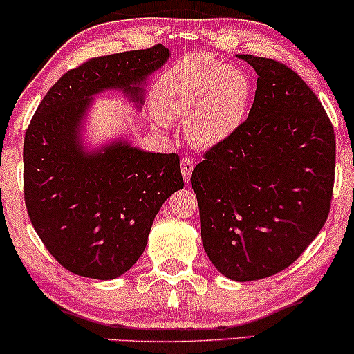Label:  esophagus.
<instances>
[{"mask_svg":"<svg viewBox=\"0 0 354 354\" xmlns=\"http://www.w3.org/2000/svg\"><path fill=\"white\" fill-rule=\"evenodd\" d=\"M193 168H194V163L191 158H188V156L181 158V174H183V180H185V183H189Z\"/></svg>","mask_w":354,"mask_h":354,"instance_id":"obj_1","label":"esophagus"}]
</instances>
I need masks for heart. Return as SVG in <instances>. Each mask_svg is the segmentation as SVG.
I'll return each instance as SVG.
<instances>
[{"label": "heart", "instance_id": "obj_1", "mask_svg": "<svg viewBox=\"0 0 354 354\" xmlns=\"http://www.w3.org/2000/svg\"><path fill=\"white\" fill-rule=\"evenodd\" d=\"M251 96L250 78L234 66L206 56H191L156 86V104L166 121H186L196 146L209 148L236 131Z\"/></svg>", "mask_w": 354, "mask_h": 354}]
</instances>
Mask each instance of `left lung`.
Wrapping results in <instances>:
<instances>
[{
    "label": "left lung",
    "instance_id": "obj_1",
    "mask_svg": "<svg viewBox=\"0 0 354 354\" xmlns=\"http://www.w3.org/2000/svg\"><path fill=\"white\" fill-rule=\"evenodd\" d=\"M258 81L236 131L191 173L201 239L234 281L273 276L301 256L330 213L335 129L318 96L286 64L243 55Z\"/></svg>",
    "mask_w": 354,
    "mask_h": 354
}]
</instances>
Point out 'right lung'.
<instances>
[{
  "mask_svg": "<svg viewBox=\"0 0 354 354\" xmlns=\"http://www.w3.org/2000/svg\"><path fill=\"white\" fill-rule=\"evenodd\" d=\"M163 44L88 59L46 93L24 135V203L53 258L71 273L115 279L143 254L153 219L185 186L178 154L118 140L86 151L81 126L93 96L120 89L143 104V84L168 61Z\"/></svg>",
  "mask_w": 354,
  "mask_h": 354,
  "instance_id": "1",
  "label": "right lung"
}]
</instances>
